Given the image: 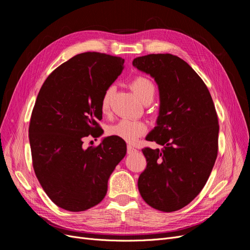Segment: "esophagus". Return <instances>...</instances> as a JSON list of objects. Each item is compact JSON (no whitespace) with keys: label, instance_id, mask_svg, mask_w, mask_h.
<instances>
[{"label":"esophagus","instance_id":"34e87169","mask_svg":"<svg viewBox=\"0 0 250 250\" xmlns=\"http://www.w3.org/2000/svg\"><path fill=\"white\" fill-rule=\"evenodd\" d=\"M126 152H127V154H132V153H135V152H137V149H135L134 147H132V146H127L126 147Z\"/></svg>","mask_w":250,"mask_h":250}]
</instances>
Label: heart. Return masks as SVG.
Instances as JSON below:
<instances>
[{"label": "heart", "mask_w": 250, "mask_h": 250, "mask_svg": "<svg viewBox=\"0 0 250 250\" xmlns=\"http://www.w3.org/2000/svg\"><path fill=\"white\" fill-rule=\"evenodd\" d=\"M130 88L136 93V95L144 102L149 103L153 100L156 93V86L151 79L146 76H137L129 83ZM114 92V86L110 85L104 90L100 108L101 111L106 112L109 108L110 100ZM147 132V125L141 122L129 120V118H123L118 121L114 125H111L108 127V133L112 136H115L120 139H123L128 143H134L139 138H141L144 134Z\"/></svg>", "instance_id": "heart-1"}]
</instances>
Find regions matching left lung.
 Instances as JSON below:
<instances>
[{"mask_svg": "<svg viewBox=\"0 0 250 250\" xmlns=\"http://www.w3.org/2000/svg\"><path fill=\"white\" fill-rule=\"evenodd\" d=\"M158 84L160 112L146 140L161 150L144 148L147 166L138 180L143 200L161 212H174L198 195L218 155L219 121L212 96L190 65L170 54L133 61Z\"/></svg>", "mask_w": 250, "mask_h": 250, "instance_id": "1", "label": "left lung"}]
</instances>
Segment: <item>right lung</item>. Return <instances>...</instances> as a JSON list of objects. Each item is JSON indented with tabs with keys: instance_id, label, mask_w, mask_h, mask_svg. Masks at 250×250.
<instances>
[{
	"instance_id": "1",
	"label": "right lung",
	"mask_w": 250,
	"mask_h": 250,
	"mask_svg": "<svg viewBox=\"0 0 250 250\" xmlns=\"http://www.w3.org/2000/svg\"><path fill=\"white\" fill-rule=\"evenodd\" d=\"M124 62L120 57L84 52L52 71L39 90L29 124L32 165L48 198L67 211L98 205L125 156V142L115 136L98 146L82 147L85 137L102 134L101 97Z\"/></svg>"
}]
</instances>
